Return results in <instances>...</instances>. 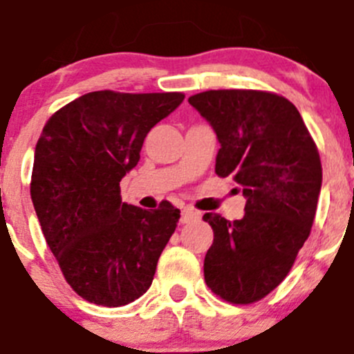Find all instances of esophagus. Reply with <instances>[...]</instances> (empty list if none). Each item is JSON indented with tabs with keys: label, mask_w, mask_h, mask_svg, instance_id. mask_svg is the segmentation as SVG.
<instances>
[{
	"label": "esophagus",
	"mask_w": 354,
	"mask_h": 354,
	"mask_svg": "<svg viewBox=\"0 0 354 354\" xmlns=\"http://www.w3.org/2000/svg\"><path fill=\"white\" fill-rule=\"evenodd\" d=\"M194 219H198L197 211H194V209H190V207H185L183 211H181V218H180L181 223H190V221H194Z\"/></svg>",
	"instance_id": "obj_1"
}]
</instances>
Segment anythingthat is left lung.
<instances>
[{"label": "left lung", "instance_id": "1", "mask_svg": "<svg viewBox=\"0 0 354 354\" xmlns=\"http://www.w3.org/2000/svg\"><path fill=\"white\" fill-rule=\"evenodd\" d=\"M188 104L216 133V174L233 176L245 197L242 219L204 214L214 232L205 283L230 303H254L280 286L310 236L322 190L320 156L299 111L279 95L211 90Z\"/></svg>", "mask_w": 354, "mask_h": 354}]
</instances>
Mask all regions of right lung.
I'll return each instance as SVG.
<instances>
[{
  "label": "right lung",
  "mask_w": 354,
  "mask_h": 354,
  "mask_svg": "<svg viewBox=\"0 0 354 354\" xmlns=\"http://www.w3.org/2000/svg\"><path fill=\"white\" fill-rule=\"evenodd\" d=\"M183 93L93 91L55 112L34 152L30 198L68 286L90 303L118 308L149 290L180 209L121 198L143 140Z\"/></svg>",
  "instance_id": "add662e5"
}]
</instances>
